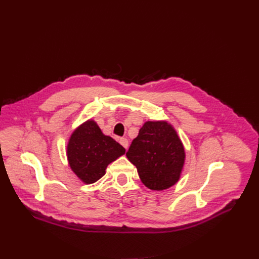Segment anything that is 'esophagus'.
<instances>
[{
	"mask_svg": "<svg viewBox=\"0 0 259 259\" xmlns=\"http://www.w3.org/2000/svg\"><path fill=\"white\" fill-rule=\"evenodd\" d=\"M119 143H120V145L124 147L125 149H127L128 148V145H129V142H128V140L127 139H120L119 140Z\"/></svg>",
	"mask_w": 259,
	"mask_h": 259,
	"instance_id": "1",
	"label": "esophagus"
}]
</instances>
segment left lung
Segmentation results:
<instances>
[{
    "instance_id": "left-lung-1",
    "label": "left lung",
    "mask_w": 259,
    "mask_h": 259,
    "mask_svg": "<svg viewBox=\"0 0 259 259\" xmlns=\"http://www.w3.org/2000/svg\"><path fill=\"white\" fill-rule=\"evenodd\" d=\"M126 155L137 167L142 183L157 191L179 182L186 157L178 133L165 120L146 121Z\"/></svg>"
}]
</instances>
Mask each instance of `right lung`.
I'll use <instances>...</instances> for the list:
<instances>
[{"label": "right lung", "mask_w": 259, "mask_h": 259, "mask_svg": "<svg viewBox=\"0 0 259 259\" xmlns=\"http://www.w3.org/2000/svg\"><path fill=\"white\" fill-rule=\"evenodd\" d=\"M125 152V148L105 135L92 119L78 126L67 145L69 166L85 184L98 182L105 175L107 166Z\"/></svg>", "instance_id": "obj_1"}]
</instances>
